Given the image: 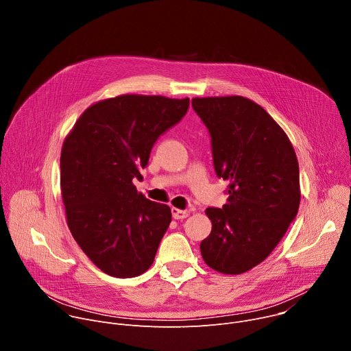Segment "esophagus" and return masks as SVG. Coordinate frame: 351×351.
Wrapping results in <instances>:
<instances>
[{
    "mask_svg": "<svg viewBox=\"0 0 351 351\" xmlns=\"http://www.w3.org/2000/svg\"><path fill=\"white\" fill-rule=\"evenodd\" d=\"M171 211H172V217L175 219H184L190 215V213L187 210H179V208H175V207H172Z\"/></svg>",
    "mask_w": 351,
    "mask_h": 351,
    "instance_id": "obj_1",
    "label": "esophagus"
}]
</instances>
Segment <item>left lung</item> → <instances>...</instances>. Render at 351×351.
<instances>
[{"label": "left lung", "mask_w": 351, "mask_h": 351, "mask_svg": "<svg viewBox=\"0 0 351 351\" xmlns=\"http://www.w3.org/2000/svg\"><path fill=\"white\" fill-rule=\"evenodd\" d=\"M191 106L210 132L217 176L229 182L228 203L206 210L213 229L199 250L213 269L239 275L272 253L297 215V157L283 129L252 99L204 97Z\"/></svg>", "instance_id": "obj_1"}]
</instances>
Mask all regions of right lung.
<instances>
[{"instance_id":"right-lung-1","label":"right lung","mask_w":351,"mask_h":351,"mask_svg":"<svg viewBox=\"0 0 351 351\" xmlns=\"http://www.w3.org/2000/svg\"><path fill=\"white\" fill-rule=\"evenodd\" d=\"M189 98L125 94L88 107L61 152V191L69 230L107 275L134 278L154 263L171 208L133 184L157 138L189 110Z\"/></svg>"}]
</instances>
